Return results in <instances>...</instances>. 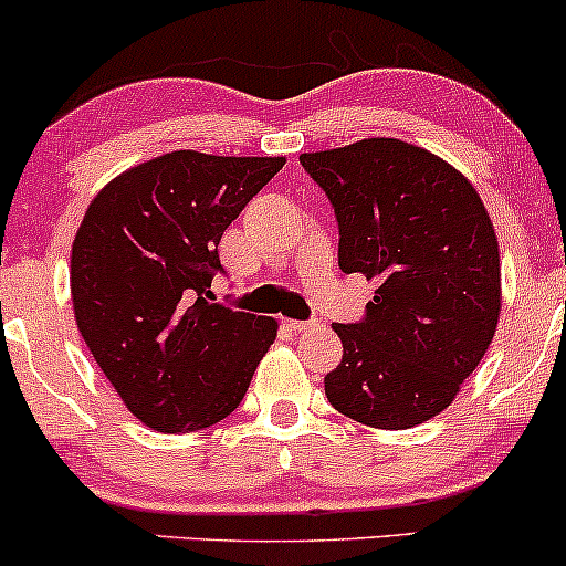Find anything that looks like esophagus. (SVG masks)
<instances>
[{
    "label": "esophagus",
    "instance_id": "34e87169",
    "mask_svg": "<svg viewBox=\"0 0 566 566\" xmlns=\"http://www.w3.org/2000/svg\"><path fill=\"white\" fill-rule=\"evenodd\" d=\"M284 324H287L292 332H305V329H311V326L316 324V322H295V318H287V322H284Z\"/></svg>",
    "mask_w": 566,
    "mask_h": 566
}]
</instances>
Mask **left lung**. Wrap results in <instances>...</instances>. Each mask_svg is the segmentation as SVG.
Masks as SVG:
<instances>
[{"label":"left lung","mask_w":566,"mask_h":566,"mask_svg":"<svg viewBox=\"0 0 566 566\" xmlns=\"http://www.w3.org/2000/svg\"><path fill=\"white\" fill-rule=\"evenodd\" d=\"M339 227V269L377 282L366 316L335 324L343 360L329 403L379 430H408L451 406L490 348L501 313L499 240L478 189L400 139L305 153Z\"/></svg>","instance_id":"obj_1"}]
</instances>
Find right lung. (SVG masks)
Masks as SVG:
<instances>
[{"mask_svg":"<svg viewBox=\"0 0 566 566\" xmlns=\"http://www.w3.org/2000/svg\"><path fill=\"white\" fill-rule=\"evenodd\" d=\"M284 158L179 153L115 176L71 255L73 313L128 411L158 432L227 419L276 337L274 318L210 303L218 242Z\"/></svg>","mask_w":566,"mask_h":566,"instance_id":"obj_1","label":"right lung"}]
</instances>
